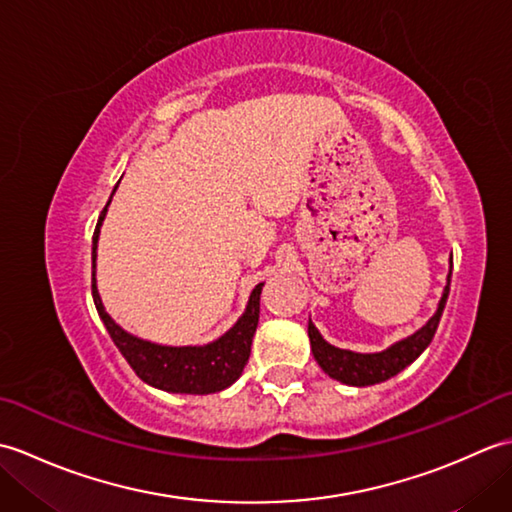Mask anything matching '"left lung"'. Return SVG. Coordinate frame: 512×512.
I'll return each instance as SVG.
<instances>
[{
  "label": "left lung",
  "instance_id": "8db88e82",
  "mask_svg": "<svg viewBox=\"0 0 512 512\" xmlns=\"http://www.w3.org/2000/svg\"><path fill=\"white\" fill-rule=\"evenodd\" d=\"M449 286H451V273L447 279V286H444L442 299L438 303V310L427 321V325H422L416 334H411L407 339H402L391 347H387V350L376 352V354H358L350 350H341V347H334L323 339L319 330L314 328V323L310 321L308 336H310L314 361L321 365L323 372L330 378L341 380V383L354 385V387L376 385V383H383V380L391 376H396L407 365L416 361V358L429 347L433 334L438 330L444 306H447Z\"/></svg>",
  "mask_w": 512,
  "mask_h": 512
}]
</instances>
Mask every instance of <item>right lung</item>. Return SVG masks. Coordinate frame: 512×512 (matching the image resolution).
Listing matches in <instances>:
<instances>
[{
	"label": "right lung",
	"mask_w": 512,
	"mask_h": 512,
	"mask_svg": "<svg viewBox=\"0 0 512 512\" xmlns=\"http://www.w3.org/2000/svg\"><path fill=\"white\" fill-rule=\"evenodd\" d=\"M107 204L92 237V297L96 312H99L101 321L105 323L107 332H110L112 341L125 356L129 367L147 385L171 391V394H215V391L231 387L242 376L244 365L248 363L250 343H253L259 321V295H262L264 284L255 286L242 317L213 343L171 347L138 339V336L125 332L105 312L99 288H96V246H99V233L107 213Z\"/></svg>",
	"instance_id": "obj_1"
}]
</instances>
